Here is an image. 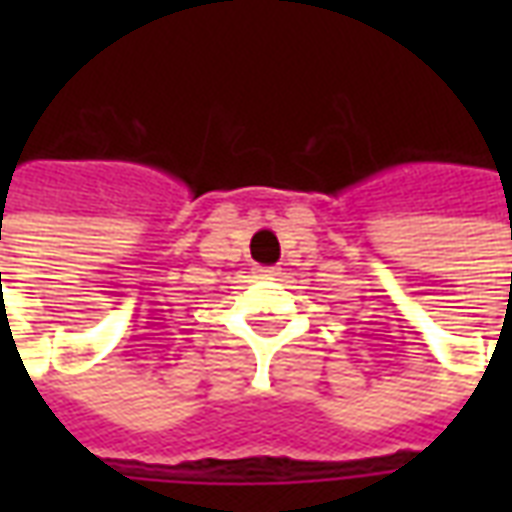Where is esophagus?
Listing matches in <instances>:
<instances>
[{"label":"esophagus","instance_id":"obj_1","mask_svg":"<svg viewBox=\"0 0 512 512\" xmlns=\"http://www.w3.org/2000/svg\"><path fill=\"white\" fill-rule=\"evenodd\" d=\"M257 277H260V279H274V277H279V271H277V268H257Z\"/></svg>","mask_w":512,"mask_h":512}]
</instances>
